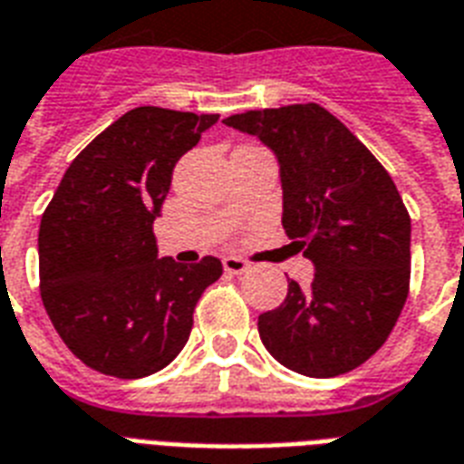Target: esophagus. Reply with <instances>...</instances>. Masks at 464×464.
Segmentation results:
<instances>
[{
    "label": "esophagus",
    "mask_w": 464,
    "mask_h": 464,
    "mask_svg": "<svg viewBox=\"0 0 464 464\" xmlns=\"http://www.w3.org/2000/svg\"><path fill=\"white\" fill-rule=\"evenodd\" d=\"M221 263H223V270H226L228 276H241V273H246V270L250 267L246 260L236 258V256H226Z\"/></svg>",
    "instance_id": "1"
}]
</instances>
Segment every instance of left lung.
<instances>
[{
	"instance_id": "left-lung-1",
	"label": "left lung",
	"mask_w": 464,
	"mask_h": 464,
	"mask_svg": "<svg viewBox=\"0 0 464 464\" xmlns=\"http://www.w3.org/2000/svg\"><path fill=\"white\" fill-rule=\"evenodd\" d=\"M276 152L283 228L314 263L287 280L258 332L277 362L312 379L362 366L396 327L411 285V216L391 174L317 102L248 110L223 120Z\"/></svg>"
}]
</instances>
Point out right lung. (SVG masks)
<instances>
[{
	"instance_id": "right-lung-1",
	"label": "right lung",
	"mask_w": 464,
	"mask_h": 464,
	"mask_svg": "<svg viewBox=\"0 0 464 464\" xmlns=\"http://www.w3.org/2000/svg\"><path fill=\"white\" fill-rule=\"evenodd\" d=\"M218 115L142 105L125 112L75 157L41 216V300L85 366L142 379L179 354L194 307L223 273L157 258L152 223L181 154Z\"/></svg>"
}]
</instances>
